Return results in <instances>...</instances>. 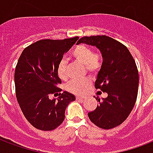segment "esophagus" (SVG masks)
<instances>
[{"instance_id": "1", "label": "esophagus", "mask_w": 153, "mask_h": 153, "mask_svg": "<svg viewBox=\"0 0 153 153\" xmlns=\"http://www.w3.org/2000/svg\"><path fill=\"white\" fill-rule=\"evenodd\" d=\"M76 99H77V100H79V101H82V100L84 99V97H79V96H77V97H76Z\"/></svg>"}]
</instances>
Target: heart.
Returning <instances> with one entry per match:
<instances>
[{"label": "heart", "mask_w": 153, "mask_h": 153, "mask_svg": "<svg viewBox=\"0 0 153 153\" xmlns=\"http://www.w3.org/2000/svg\"><path fill=\"white\" fill-rule=\"evenodd\" d=\"M71 56L74 60L84 65L87 73L95 75L102 69L103 63L102 54L99 51H93V48L85 44H79L71 51ZM57 74L60 79L65 80L68 78L67 65L65 61H61L57 68ZM90 81L88 79H74L66 84L65 88L68 92L75 95H83L88 89Z\"/></svg>", "instance_id": "obj_1"}]
</instances>
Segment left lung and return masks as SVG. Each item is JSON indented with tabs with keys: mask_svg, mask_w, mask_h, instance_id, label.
<instances>
[{
	"mask_svg": "<svg viewBox=\"0 0 153 153\" xmlns=\"http://www.w3.org/2000/svg\"><path fill=\"white\" fill-rule=\"evenodd\" d=\"M78 42L96 46L103 56L95 88L108 96L102 101L97 97L99 103L88 115L101 128L117 127L129 115L138 96L139 78L134 59L124 44L106 35L85 36Z\"/></svg>",
	"mask_w": 153,
	"mask_h": 153,
	"instance_id": "8db88e82",
	"label": "left lung"
}]
</instances>
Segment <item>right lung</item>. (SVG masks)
Listing matches in <instances>:
<instances>
[{"label": "right lung", "instance_id": "add662e5", "mask_svg": "<svg viewBox=\"0 0 153 153\" xmlns=\"http://www.w3.org/2000/svg\"><path fill=\"white\" fill-rule=\"evenodd\" d=\"M79 37L63 40L42 39L25 47L19 58L15 71V94L22 112L38 129L50 131L65 120L68 104L75 100L73 94L63 92L57 99L51 94L62 91L57 68Z\"/></svg>", "mask_w": 153, "mask_h": 153}]
</instances>
